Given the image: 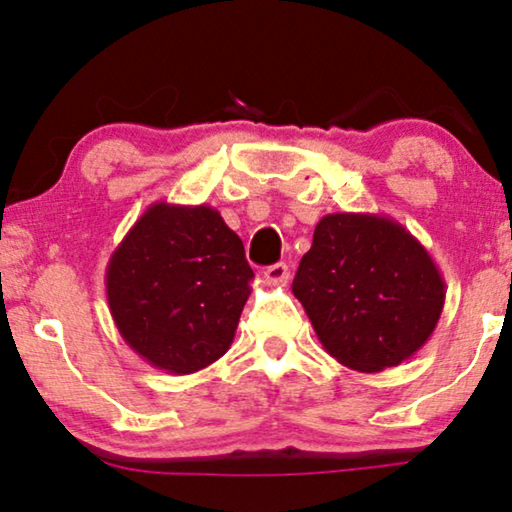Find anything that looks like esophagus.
I'll use <instances>...</instances> for the list:
<instances>
[{"label": "esophagus", "instance_id": "esophagus-1", "mask_svg": "<svg viewBox=\"0 0 512 512\" xmlns=\"http://www.w3.org/2000/svg\"><path fill=\"white\" fill-rule=\"evenodd\" d=\"M289 277H291V272L286 263H275V265H270V268L263 270V279L270 286H284L286 282H289Z\"/></svg>", "mask_w": 512, "mask_h": 512}]
</instances>
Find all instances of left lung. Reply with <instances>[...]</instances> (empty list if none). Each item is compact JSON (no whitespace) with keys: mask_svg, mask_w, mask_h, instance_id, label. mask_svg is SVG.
<instances>
[{"mask_svg":"<svg viewBox=\"0 0 512 512\" xmlns=\"http://www.w3.org/2000/svg\"><path fill=\"white\" fill-rule=\"evenodd\" d=\"M291 289L326 352L359 373L408 361L445 305L443 272L424 244L370 212L326 214Z\"/></svg>","mask_w":512,"mask_h":512,"instance_id":"8db88e82","label":"left lung"}]
</instances>
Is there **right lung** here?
I'll list each match as a JSON object with an SVG mask.
<instances>
[{
	"instance_id": "1",
	"label": "right lung",
	"mask_w": 512,
	"mask_h": 512,
	"mask_svg": "<svg viewBox=\"0 0 512 512\" xmlns=\"http://www.w3.org/2000/svg\"><path fill=\"white\" fill-rule=\"evenodd\" d=\"M254 270L244 244L209 205L158 200L109 258L111 319L149 366L191 375L233 345Z\"/></svg>"
}]
</instances>
